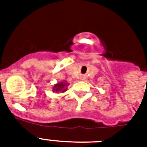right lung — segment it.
<instances>
[{"mask_svg": "<svg viewBox=\"0 0 147 147\" xmlns=\"http://www.w3.org/2000/svg\"><path fill=\"white\" fill-rule=\"evenodd\" d=\"M69 84L65 82H59L57 84H55L53 87V91L55 92H65L67 90L66 86H68Z\"/></svg>", "mask_w": 147, "mask_h": 147, "instance_id": "right-lung-1", "label": "right lung"}]
</instances>
